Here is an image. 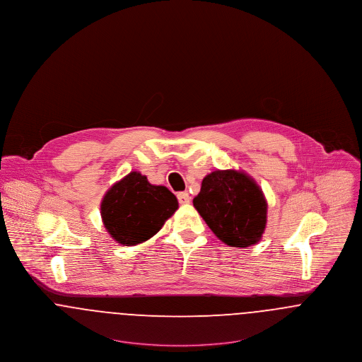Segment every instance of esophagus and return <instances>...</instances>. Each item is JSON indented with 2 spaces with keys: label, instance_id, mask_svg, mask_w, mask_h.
Instances as JSON below:
<instances>
[{
  "label": "esophagus",
  "instance_id": "1",
  "mask_svg": "<svg viewBox=\"0 0 362 362\" xmlns=\"http://www.w3.org/2000/svg\"><path fill=\"white\" fill-rule=\"evenodd\" d=\"M177 201L180 205H189L190 204V195L189 192H179L177 194Z\"/></svg>",
  "mask_w": 362,
  "mask_h": 362
}]
</instances>
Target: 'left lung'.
Instances as JSON below:
<instances>
[{
	"instance_id": "obj_1",
	"label": "left lung",
	"mask_w": 362,
	"mask_h": 362,
	"mask_svg": "<svg viewBox=\"0 0 362 362\" xmlns=\"http://www.w3.org/2000/svg\"><path fill=\"white\" fill-rule=\"evenodd\" d=\"M192 204L213 234L228 246L249 247L262 238L268 204L245 172L213 170L204 177Z\"/></svg>"
}]
</instances>
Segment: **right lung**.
<instances>
[{
    "mask_svg": "<svg viewBox=\"0 0 362 362\" xmlns=\"http://www.w3.org/2000/svg\"><path fill=\"white\" fill-rule=\"evenodd\" d=\"M177 208L176 197L165 186L150 185L145 175L134 170L107 190L101 216L117 243L134 246L157 234Z\"/></svg>",
    "mask_w": 362,
    "mask_h": 362,
    "instance_id": "add662e5",
    "label": "right lung"
}]
</instances>
